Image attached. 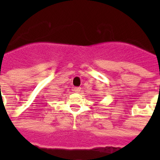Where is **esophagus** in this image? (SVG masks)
<instances>
[{
  "label": "esophagus",
  "instance_id": "esophagus-1",
  "mask_svg": "<svg viewBox=\"0 0 160 160\" xmlns=\"http://www.w3.org/2000/svg\"><path fill=\"white\" fill-rule=\"evenodd\" d=\"M73 91H75L76 93H79L80 91V87H74L73 88Z\"/></svg>",
  "mask_w": 160,
  "mask_h": 160
}]
</instances>
